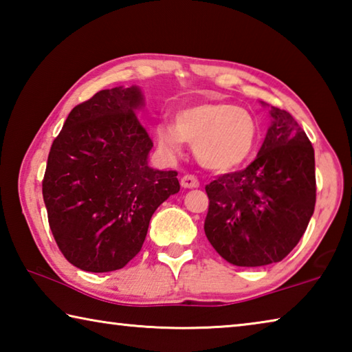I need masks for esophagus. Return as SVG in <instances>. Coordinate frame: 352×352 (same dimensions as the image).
<instances>
[{"mask_svg": "<svg viewBox=\"0 0 352 352\" xmlns=\"http://www.w3.org/2000/svg\"><path fill=\"white\" fill-rule=\"evenodd\" d=\"M182 186L184 188V189H194V188H199L200 186V183H199V180L197 178H195L194 175H184L183 178H182Z\"/></svg>", "mask_w": 352, "mask_h": 352, "instance_id": "1", "label": "esophagus"}]
</instances>
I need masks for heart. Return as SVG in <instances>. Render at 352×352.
<instances>
[{
	"label": "heart",
	"mask_w": 352,
	"mask_h": 352,
	"mask_svg": "<svg viewBox=\"0 0 352 352\" xmlns=\"http://www.w3.org/2000/svg\"><path fill=\"white\" fill-rule=\"evenodd\" d=\"M155 133L166 153L180 155L190 142L204 168L226 172L252 155L258 126L248 110L216 100L184 107L177 113L175 122L158 124Z\"/></svg>",
	"instance_id": "obj_1"
}]
</instances>
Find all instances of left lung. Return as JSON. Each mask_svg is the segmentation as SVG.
Returning <instances> with one entry per match:
<instances>
[{
	"instance_id": "1",
	"label": "left lung",
	"mask_w": 352,
	"mask_h": 352,
	"mask_svg": "<svg viewBox=\"0 0 352 352\" xmlns=\"http://www.w3.org/2000/svg\"><path fill=\"white\" fill-rule=\"evenodd\" d=\"M269 109L272 122L254 162L206 184L205 234L225 261L239 267L283 261L305 234L315 208L311 141L290 113Z\"/></svg>"
}]
</instances>
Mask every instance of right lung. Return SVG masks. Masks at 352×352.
<instances>
[{
	"mask_svg": "<svg viewBox=\"0 0 352 352\" xmlns=\"http://www.w3.org/2000/svg\"><path fill=\"white\" fill-rule=\"evenodd\" d=\"M140 87H115L76 105L52 142L43 200L52 236L85 272L122 269L144 243L157 208L180 190L175 170L148 166Z\"/></svg>",
	"mask_w": 352,
	"mask_h": 352,
	"instance_id": "obj_1",
	"label": "right lung"
}]
</instances>
